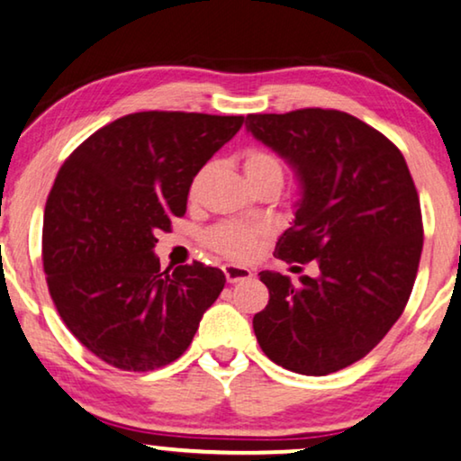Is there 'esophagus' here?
Returning a JSON list of instances; mask_svg holds the SVG:
<instances>
[{
    "mask_svg": "<svg viewBox=\"0 0 461 461\" xmlns=\"http://www.w3.org/2000/svg\"><path fill=\"white\" fill-rule=\"evenodd\" d=\"M223 273H225V279H228L230 284H238V281L252 277L250 269H246V267H240V265H231V263L223 265Z\"/></svg>",
    "mask_w": 461,
    "mask_h": 461,
    "instance_id": "obj_1",
    "label": "esophagus"
}]
</instances>
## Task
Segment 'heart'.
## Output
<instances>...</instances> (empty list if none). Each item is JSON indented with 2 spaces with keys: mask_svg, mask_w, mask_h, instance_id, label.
Returning <instances> with one entry per match:
<instances>
[{
  "mask_svg": "<svg viewBox=\"0 0 461 461\" xmlns=\"http://www.w3.org/2000/svg\"><path fill=\"white\" fill-rule=\"evenodd\" d=\"M242 167L246 174V180L252 186V190L271 188L279 192L285 180V163L277 153L269 149L254 147L249 149L242 157ZM196 190V184L192 192ZM267 238V231L263 228H254V225L244 223H231L223 221L209 228L203 233V242L212 252L221 254L225 258L231 260H249L258 252L260 244Z\"/></svg>",
  "mask_w": 461,
  "mask_h": 461,
  "instance_id": "heart-1",
  "label": "heart"
}]
</instances>
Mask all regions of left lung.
Segmentation results:
<instances>
[{
	"instance_id": "left-lung-1",
	"label": "left lung",
	"mask_w": 461,
	"mask_h": 461,
	"mask_svg": "<svg viewBox=\"0 0 461 461\" xmlns=\"http://www.w3.org/2000/svg\"><path fill=\"white\" fill-rule=\"evenodd\" d=\"M246 128L294 165L302 203L275 257L317 277L263 271L257 341L292 373L322 376L364 358L406 308L420 265V198L402 150L338 109L250 113Z\"/></svg>"
}]
</instances>
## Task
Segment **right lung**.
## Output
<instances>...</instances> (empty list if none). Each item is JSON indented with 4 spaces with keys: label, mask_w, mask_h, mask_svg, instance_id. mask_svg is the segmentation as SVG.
Returning a JSON list of instances; mask_svg holds the SVG:
<instances>
[{
    "label": "right lung",
    "mask_w": 461,
    "mask_h": 461,
    "mask_svg": "<svg viewBox=\"0 0 461 461\" xmlns=\"http://www.w3.org/2000/svg\"><path fill=\"white\" fill-rule=\"evenodd\" d=\"M244 115L139 112L74 149L43 215V271L61 321L88 352L147 373L186 352L225 275L194 260L161 271L155 233L186 212L194 176Z\"/></svg>",
    "instance_id": "1"
}]
</instances>
